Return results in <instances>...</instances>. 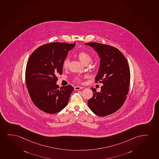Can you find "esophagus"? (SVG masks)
Listing matches in <instances>:
<instances>
[{"label": "esophagus", "mask_w": 159, "mask_h": 159, "mask_svg": "<svg viewBox=\"0 0 159 159\" xmlns=\"http://www.w3.org/2000/svg\"><path fill=\"white\" fill-rule=\"evenodd\" d=\"M84 87H83L75 86L74 87V90L78 91V90H80L81 89H84Z\"/></svg>", "instance_id": "34e87169"}]
</instances>
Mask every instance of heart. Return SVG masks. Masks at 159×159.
<instances>
[{
	"instance_id": "heart-1",
	"label": "heart",
	"mask_w": 159,
	"mask_h": 159,
	"mask_svg": "<svg viewBox=\"0 0 159 159\" xmlns=\"http://www.w3.org/2000/svg\"><path fill=\"white\" fill-rule=\"evenodd\" d=\"M76 56L81 62L86 65L89 64V62H90L92 60V57H91V54L84 51L79 52L76 54ZM69 64H70V60L68 58H65L62 62V67L64 69H67L68 67ZM74 80L75 81H76L78 83H81L82 81V79L80 76H75L74 78Z\"/></svg>"
}]
</instances>
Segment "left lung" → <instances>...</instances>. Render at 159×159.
<instances>
[{
  "label": "left lung",
  "mask_w": 159,
  "mask_h": 159,
  "mask_svg": "<svg viewBox=\"0 0 159 159\" xmlns=\"http://www.w3.org/2000/svg\"><path fill=\"white\" fill-rule=\"evenodd\" d=\"M85 45L94 48L101 58L95 83L103 84L100 92L91 88L93 96L89 100L88 106L97 116H108L121 107L128 94L130 79L128 61L113 46L98 43Z\"/></svg>",
  "instance_id": "obj_1"
}]
</instances>
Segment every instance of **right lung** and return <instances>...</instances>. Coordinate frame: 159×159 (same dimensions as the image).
Returning <instances> with one entry per match:
<instances>
[{"mask_svg":"<svg viewBox=\"0 0 159 159\" xmlns=\"http://www.w3.org/2000/svg\"><path fill=\"white\" fill-rule=\"evenodd\" d=\"M75 45L66 43L44 44L33 51L25 72L29 95L37 107L49 114H55L66 107L73 91L68 85H57V74H62V62L70 50Z\"/></svg>","mask_w":159,"mask_h":159,"instance_id":"1","label":"right lung"}]
</instances>
